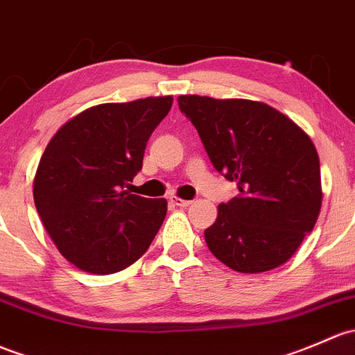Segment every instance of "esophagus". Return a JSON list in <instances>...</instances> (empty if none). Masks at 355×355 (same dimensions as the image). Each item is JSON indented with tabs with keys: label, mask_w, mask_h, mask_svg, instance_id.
I'll list each match as a JSON object with an SVG mask.
<instances>
[{
	"label": "esophagus",
	"mask_w": 355,
	"mask_h": 355,
	"mask_svg": "<svg viewBox=\"0 0 355 355\" xmlns=\"http://www.w3.org/2000/svg\"><path fill=\"white\" fill-rule=\"evenodd\" d=\"M170 202L173 204V206H178V207H187L192 204V200H185V199H182V197L173 196V197H170Z\"/></svg>",
	"instance_id": "34e87169"
}]
</instances>
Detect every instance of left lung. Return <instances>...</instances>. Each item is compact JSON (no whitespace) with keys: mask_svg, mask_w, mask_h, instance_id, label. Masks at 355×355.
Segmentation results:
<instances>
[{"mask_svg":"<svg viewBox=\"0 0 355 355\" xmlns=\"http://www.w3.org/2000/svg\"><path fill=\"white\" fill-rule=\"evenodd\" d=\"M212 165L236 182L204 231L212 255L243 274L281 267L315 227L322 209L320 158L294 121L263 102L180 95Z\"/></svg>","mask_w":355,"mask_h":355,"instance_id":"obj_1","label":"left lung"}]
</instances>
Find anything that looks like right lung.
<instances>
[{
	"label": "right lung",
	"mask_w": 355,
	"mask_h": 355,
	"mask_svg": "<svg viewBox=\"0 0 355 355\" xmlns=\"http://www.w3.org/2000/svg\"><path fill=\"white\" fill-rule=\"evenodd\" d=\"M173 96L102 103L69 119L47 144L33 200L55 248L89 274L124 270L144 255L166 216V199L128 187Z\"/></svg>",
	"instance_id": "obj_1"
}]
</instances>
